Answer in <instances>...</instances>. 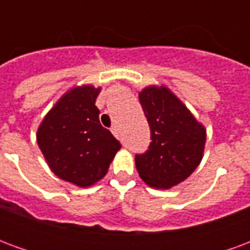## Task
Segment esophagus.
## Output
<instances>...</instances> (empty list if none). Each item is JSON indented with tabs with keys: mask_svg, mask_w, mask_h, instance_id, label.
Segmentation results:
<instances>
[{
	"mask_svg": "<svg viewBox=\"0 0 250 250\" xmlns=\"http://www.w3.org/2000/svg\"><path fill=\"white\" fill-rule=\"evenodd\" d=\"M111 132H112V134H114L115 136H116V138H118V139H119V128H118V127H116V125H114V127H112V128H111Z\"/></svg>",
	"mask_w": 250,
	"mask_h": 250,
	"instance_id": "1",
	"label": "esophagus"
}]
</instances>
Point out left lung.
<instances>
[{"label":"left lung","mask_w":250,"mask_h":250,"mask_svg":"<svg viewBox=\"0 0 250 250\" xmlns=\"http://www.w3.org/2000/svg\"><path fill=\"white\" fill-rule=\"evenodd\" d=\"M139 102L150 125L151 142L146 152L135 155L136 170L151 188H173L201 162L206 130L166 87L145 88Z\"/></svg>","instance_id":"obj_1"}]
</instances>
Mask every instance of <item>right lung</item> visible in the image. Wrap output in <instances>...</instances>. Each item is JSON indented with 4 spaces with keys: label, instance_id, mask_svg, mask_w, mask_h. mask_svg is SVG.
I'll list each match as a JSON object with an SVG mask.
<instances>
[{
    "label": "right lung",
    "instance_id": "1",
    "mask_svg": "<svg viewBox=\"0 0 250 250\" xmlns=\"http://www.w3.org/2000/svg\"><path fill=\"white\" fill-rule=\"evenodd\" d=\"M100 88H72L46 114L37 143L53 173L66 182L87 188L107 174L122 145L99 120L95 105Z\"/></svg>",
    "mask_w": 250,
    "mask_h": 250
}]
</instances>
